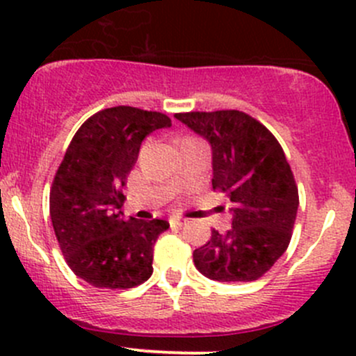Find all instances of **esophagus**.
<instances>
[{
    "label": "esophagus",
    "mask_w": 356,
    "mask_h": 356,
    "mask_svg": "<svg viewBox=\"0 0 356 356\" xmlns=\"http://www.w3.org/2000/svg\"><path fill=\"white\" fill-rule=\"evenodd\" d=\"M170 224H172V225H179V227H182V225L188 224V220H186L184 217H172V218H170Z\"/></svg>",
    "instance_id": "obj_1"
}]
</instances>
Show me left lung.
<instances>
[{"label":"left lung","mask_w":356,"mask_h":356,"mask_svg":"<svg viewBox=\"0 0 356 356\" xmlns=\"http://www.w3.org/2000/svg\"><path fill=\"white\" fill-rule=\"evenodd\" d=\"M175 118L207 139L213 189L229 196L232 227L211 231L193 253L196 268L211 281L251 282L284 254L298 213V188L277 139L238 110L189 111Z\"/></svg>","instance_id":"left-lung-1"}]
</instances>
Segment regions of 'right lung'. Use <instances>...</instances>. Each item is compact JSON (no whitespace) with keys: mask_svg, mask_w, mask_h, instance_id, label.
Returning a JSON list of instances; mask_svg holds the SVG:
<instances>
[{"mask_svg":"<svg viewBox=\"0 0 356 356\" xmlns=\"http://www.w3.org/2000/svg\"><path fill=\"white\" fill-rule=\"evenodd\" d=\"M167 115L113 106L89 117L68 145L49 193V215L68 267L95 288L129 289L153 274L161 218H122L120 189L141 143L170 127Z\"/></svg>","mask_w":356,"mask_h":356,"instance_id":"1","label":"right lung"}]
</instances>
